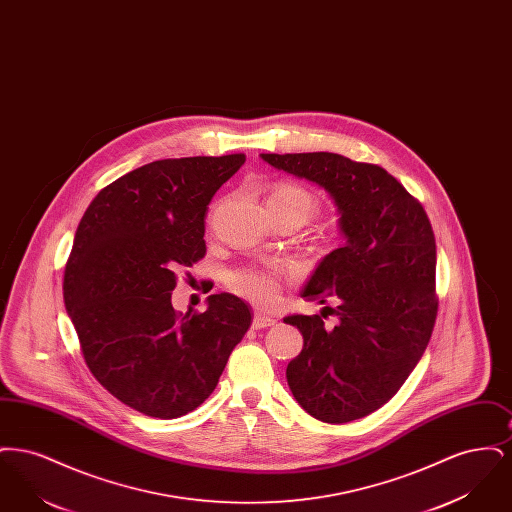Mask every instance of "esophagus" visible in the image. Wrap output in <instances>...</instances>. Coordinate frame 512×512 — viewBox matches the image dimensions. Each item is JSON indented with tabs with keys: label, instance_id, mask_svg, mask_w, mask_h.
<instances>
[{
	"label": "esophagus",
	"instance_id": "34e87169",
	"mask_svg": "<svg viewBox=\"0 0 512 512\" xmlns=\"http://www.w3.org/2000/svg\"><path fill=\"white\" fill-rule=\"evenodd\" d=\"M274 322H276V318L268 317L265 313H255V315H253V328H255V330L272 326Z\"/></svg>",
	"mask_w": 512,
	"mask_h": 512
}]
</instances>
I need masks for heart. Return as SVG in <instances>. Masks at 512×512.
<instances>
[{
	"label": "heart",
	"instance_id": "1",
	"mask_svg": "<svg viewBox=\"0 0 512 512\" xmlns=\"http://www.w3.org/2000/svg\"><path fill=\"white\" fill-rule=\"evenodd\" d=\"M267 209L270 215L278 213H293L301 217L303 222L311 219L318 209L317 197L307 188L280 182L270 188L267 195ZM226 286L230 292L245 297L259 305H272L280 299L284 276L276 268L265 265H245L232 268L226 272Z\"/></svg>",
	"mask_w": 512,
	"mask_h": 512
}]
</instances>
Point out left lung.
Listing matches in <instances>:
<instances>
[{
    "mask_svg": "<svg viewBox=\"0 0 512 512\" xmlns=\"http://www.w3.org/2000/svg\"><path fill=\"white\" fill-rule=\"evenodd\" d=\"M274 169L322 186L340 209L345 245L326 255L303 297L338 317L284 322L303 334L286 378L317 420L343 424L386 405L420 361L438 317L436 238L420 201L390 172L328 151L261 153Z\"/></svg>",
    "mask_w": 512,
    "mask_h": 512,
    "instance_id": "1",
    "label": "left lung"
}]
</instances>
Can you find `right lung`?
Here are the masks:
<instances>
[{"label": "right lung", "instance_id": "obj_1", "mask_svg": "<svg viewBox=\"0 0 512 512\" xmlns=\"http://www.w3.org/2000/svg\"><path fill=\"white\" fill-rule=\"evenodd\" d=\"M244 153L161 159L99 192L74 234L63 297L84 361L124 405L155 418L197 409L251 326L232 293L174 311L176 268L205 257L207 205Z\"/></svg>", "mask_w": 512, "mask_h": 512}]
</instances>
